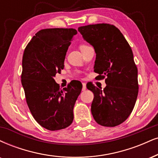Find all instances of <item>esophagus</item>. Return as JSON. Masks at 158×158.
Returning <instances> with one entry per match:
<instances>
[{
	"mask_svg": "<svg viewBox=\"0 0 158 158\" xmlns=\"http://www.w3.org/2000/svg\"><path fill=\"white\" fill-rule=\"evenodd\" d=\"M82 85H83V87H82V90L84 91V90H86V88H87V87H86V84H85V83H83Z\"/></svg>",
	"mask_w": 158,
	"mask_h": 158,
	"instance_id": "1",
	"label": "esophagus"
}]
</instances>
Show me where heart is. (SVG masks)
<instances>
[{
    "label": "heart",
    "mask_w": 158,
    "mask_h": 158,
    "mask_svg": "<svg viewBox=\"0 0 158 158\" xmlns=\"http://www.w3.org/2000/svg\"><path fill=\"white\" fill-rule=\"evenodd\" d=\"M87 47H88V45H87L86 44H80L79 45V49H80L81 51H82L83 49H85V48H87Z\"/></svg>",
    "instance_id": "b5f03b06"
}]
</instances>
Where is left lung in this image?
<instances>
[{"mask_svg":"<svg viewBox=\"0 0 158 158\" xmlns=\"http://www.w3.org/2000/svg\"><path fill=\"white\" fill-rule=\"evenodd\" d=\"M78 31L95 49L94 71L99 74L98 79L106 77L107 86L103 90L93 84L87 85L94 94L93 116L102 126H118L130 116L138 97V68L132 49L113 25H87Z\"/></svg>","mask_w":158,"mask_h":158,"instance_id":"1","label":"left lung"}]
</instances>
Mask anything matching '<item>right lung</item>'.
<instances>
[{"instance_id":"1","label":"right lung","mask_w":158,"mask_h":158,"mask_svg":"<svg viewBox=\"0 0 158 158\" xmlns=\"http://www.w3.org/2000/svg\"><path fill=\"white\" fill-rule=\"evenodd\" d=\"M74 28H45L28 43L23 56L21 82L30 112L47 130L66 128L73 120V107L82 85L70 83L62 90L54 77L64 68V61Z\"/></svg>"}]
</instances>
